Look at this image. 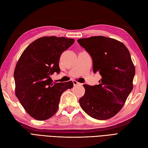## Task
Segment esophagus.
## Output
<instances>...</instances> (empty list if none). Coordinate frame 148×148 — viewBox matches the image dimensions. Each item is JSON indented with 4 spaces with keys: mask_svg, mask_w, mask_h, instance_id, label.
I'll return each instance as SVG.
<instances>
[{
    "mask_svg": "<svg viewBox=\"0 0 148 148\" xmlns=\"http://www.w3.org/2000/svg\"><path fill=\"white\" fill-rule=\"evenodd\" d=\"M72 83H73V84L74 86H77V85H81V84L79 82H77V81H75V80H73L72 81Z\"/></svg>",
    "mask_w": 148,
    "mask_h": 148,
    "instance_id": "34e87169",
    "label": "esophagus"
}]
</instances>
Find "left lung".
Segmentation results:
<instances>
[{"label": "left lung", "instance_id": "obj_1", "mask_svg": "<svg viewBox=\"0 0 148 148\" xmlns=\"http://www.w3.org/2000/svg\"><path fill=\"white\" fill-rule=\"evenodd\" d=\"M92 58L94 73L102 76L98 85L83 84L84 95L79 102L87 114L99 120L115 116L133 89L134 65L124 44L104 36L77 40Z\"/></svg>", "mask_w": 148, "mask_h": 148}]
</instances>
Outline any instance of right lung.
<instances>
[{
  "mask_svg": "<svg viewBox=\"0 0 148 148\" xmlns=\"http://www.w3.org/2000/svg\"><path fill=\"white\" fill-rule=\"evenodd\" d=\"M74 42L73 39L64 37H40L30 44L18 60L14 72L16 96L37 120L54 115L62 94L73 87L71 81L53 83L51 76L60 72L62 53Z\"/></svg>",
  "mask_w": 148,
  "mask_h": 148,
  "instance_id": "add662e5",
  "label": "right lung"
}]
</instances>
